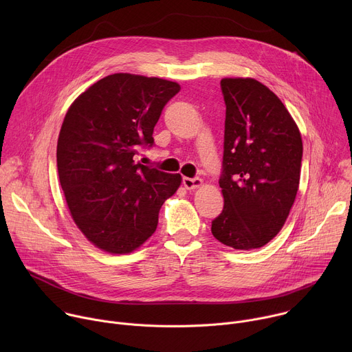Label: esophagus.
I'll return each instance as SVG.
<instances>
[{
	"mask_svg": "<svg viewBox=\"0 0 352 352\" xmlns=\"http://www.w3.org/2000/svg\"><path fill=\"white\" fill-rule=\"evenodd\" d=\"M182 184H184V186H185L186 189L192 190V189H196V188H199L200 185H202V179L197 178V177H195V178L184 177V178H182Z\"/></svg>",
	"mask_w": 352,
	"mask_h": 352,
	"instance_id": "1",
	"label": "esophagus"
}]
</instances>
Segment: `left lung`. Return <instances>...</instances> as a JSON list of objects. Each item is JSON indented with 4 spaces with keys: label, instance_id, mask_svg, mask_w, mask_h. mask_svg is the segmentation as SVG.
Wrapping results in <instances>:
<instances>
[{
    "label": "left lung",
    "instance_id": "left-lung-1",
    "mask_svg": "<svg viewBox=\"0 0 352 352\" xmlns=\"http://www.w3.org/2000/svg\"><path fill=\"white\" fill-rule=\"evenodd\" d=\"M220 86L224 208L212 221V234L234 249H256L278 234L294 205L302 139L281 100L261 82L226 78Z\"/></svg>",
    "mask_w": 352,
    "mask_h": 352
}]
</instances>
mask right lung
Returning <instances> with one entry per match:
<instances>
[{
    "mask_svg": "<svg viewBox=\"0 0 352 352\" xmlns=\"http://www.w3.org/2000/svg\"><path fill=\"white\" fill-rule=\"evenodd\" d=\"M179 85L114 74L69 107L57 143V167L71 216L85 236L110 254H129L157 228L159 212L181 184L135 162L153 147V129Z\"/></svg>",
    "mask_w": 352,
    "mask_h": 352,
    "instance_id": "1",
    "label": "right lung"
}]
</instances>
